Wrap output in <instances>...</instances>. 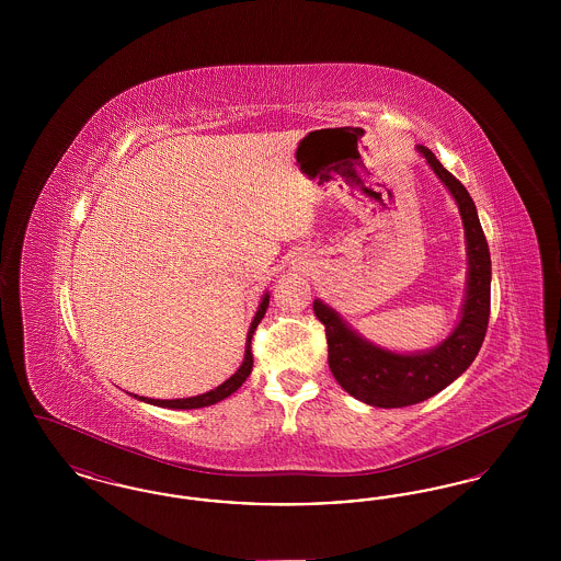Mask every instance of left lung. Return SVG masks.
Segmentation results:
<instances>
[{
	"label": "left lung",
	"mask_w": 561,
	"mask_h": 561,
	"mask_svg": "<svg viewBox=\"0 0 561 561\" xmlns=\"http://www.w3.org/2000/svg\"><path fill=\"white\" fill-rule=\"evenodd\" d=\"M437 179L453 193L465 225L467 240V296L460 321L437 347L419 353H393L376 347L351 330L347 321L320 298L313 302L316 318L325 325L328 364L339 385L355 400L376 408H403L428 400L465 373L480 353L490 318V250L469 191L450 174L431 149L419 145Z\"/></svg>",
	"instance_id": "left-lung-1"
}]
</instances>
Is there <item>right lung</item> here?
<instances>
[{"instance_id":"1","label":"right lung","mask_w":561,"mask_h":561,"mask_svg":"<svg viewBox=\"0 0 561 561\" xmlns=\"http://www.w3.org/2000/svg\"><path fill=\"white\" fill-rule=\"evenodd\" d=\"M268 307V293L263 296L261 305H259V311L254 316V320L250 323V330H248V339H245V355H243V362H241L240 370L233 374L231 378H227L222 385H218L213 391L208 393H202V396H195V398H183V400H151V398H138L134 396L136 400L145 401V403H153V405H160V408H174V410H195V408H206V405H213L218 401L229 398L231 393H236L243 385V380L252 373V336H254V330L256 325L261 323V320L265 318V311Z\"/></svg>"}]
</instances>
